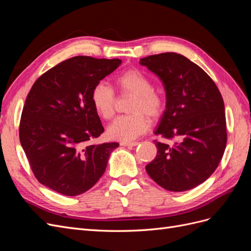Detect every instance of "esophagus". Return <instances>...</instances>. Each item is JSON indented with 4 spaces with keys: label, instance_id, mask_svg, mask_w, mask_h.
Returning <instances> with one entry per match:
<instances>
[{
    "label": "esophagus",
    "instance_id": "obj_1",
    "mask_svg": "<svg viewBox=\"0 0 251 251\" xmlns=\"http://www.w3.org/2000/svg\"><path fill=\"white\" fill-rule=\"evenodd\" d=\"M139 142L137 141H121L120 144L124 147H136Z\"/></svg>",
    "mask_w": 251,
    "mask_h": 251
}]
</instances>
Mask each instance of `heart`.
<instances>
[{"mask_svg": "<svg viewBox=\"0 0 251 251\" xmlns=\"http://www.w3.org/2000/svg\"><path fill=\"white\" fill-rule=\"evenodd\" d=\"M114 85L121 94H133L128 105L131 114L117 117L108 128V135L121 141L134 140L146 132L151 119L160 117L166 105L164 95L154 89L153 80L138 69H128L114 78ZM91 102L102 119L109 120L115 114L116 96L112 87L100 81L91 91Z\"/></svg>", "mask_w": 251, "mask_h": 251, "instance_id": "obj_1", "label": "heart"}]
</instances>
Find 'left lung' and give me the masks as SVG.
I'll return each instance as SVG.
<instances>
[{"label":"left lung","instance_id":"left-lung-1","mask_svg":"<svg viewBox=\"0 0 251 251\" xmlns=\"http://www.w3.org/2000/svg\"><path fill=\"white\" fill-rule=\"evenodd\" d=\"M157 74L166 91V110L155 134L157 156L146 170L157 184L184 192L203 183L216 171L227 142L224 101L202 68L174 52L139 62Z\"/></svg>","mask_w":251,"mask_h":251}]
</instances>
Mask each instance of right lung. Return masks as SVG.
<instances>
[{
	"mask_svg": "<svg viewBox=\"0 0 251 251\" xmlns=\"http://www.w3.org/2000/svg\"><path fill=\"white\" fill-rule=\"evenodd\" d=\"M120 64L118 58L74 56L33 83L19 132L30 168L43 185L72 197L89 191L102 176L119 143H91L104 128L90 96Z\"/></svg>",
	"mask_w": 251,
	"mask_h": 251,
	"instance_id": "right-lung-1",
	"label": "right lung"
}]
</instances>
